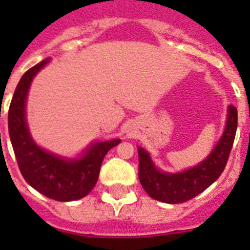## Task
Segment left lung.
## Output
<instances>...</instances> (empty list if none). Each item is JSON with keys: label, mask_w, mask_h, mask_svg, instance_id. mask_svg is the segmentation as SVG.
Wrapping results in <instances>:
<instances>
[{"label": "left lung", "mask_w": 250, "mask_h": 250, "mask_svg": "<svg viewBox=\"0 0 250 250\" xmlns=\"http://www.w3.org/2000/svg\"><path fill=\"white\" fill-rule=\"evenodd\" d=\"M237 107H228V119L222 138L205 160L182 173H164L156 169L149 152L138 147L139 180L149 196L167 204H179L203 193L222 175L237 132Z\"/></svg>", "instance_id": "1"}]
</instances>
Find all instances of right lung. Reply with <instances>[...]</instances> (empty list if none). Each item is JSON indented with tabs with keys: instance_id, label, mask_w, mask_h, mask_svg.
Returning <instances> with one entry per match:
<instances>
[{
	"instance_id": "1",
	"label": "right lung",
	"mask_w": 250,
	"mask_h": 250,
	"mask_svg": "<svg viewBox=\"0 0 250 250\" xmlns=\"http://www.w3.org/2000/svg\"><path fill=\"white\" fill-rule=\"evenodd\" d=\"M46 59L23 74L8 110V132L20 171L31 187L57 202L81 199L94 189L106 152L121 140L99 141L79 159H65L41 149L32 140L26 123V99L35 75L48 62Z\"/></svg>"
}]
</instances>
